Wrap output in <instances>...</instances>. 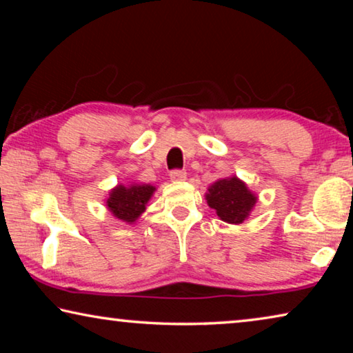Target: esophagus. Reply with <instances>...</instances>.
Masks as SVG:
<instances>
[{
	"label": "esophagus",
	"mask_w": 353,
	"mask_h": 353,
	"mask_svg": "<svg viewBox=\"0 0 353 353\" xmlns=\"http://www.w3.org/2000/svg\"><path fill=\"white\" fill-rule=\"evenodd\" d=\"M170 177L171 181H176V182L185 181V179H187V172H185V170H172L170 172Z\"/></svg>",
	"instance_id": "34e87169"
}]
</instances>
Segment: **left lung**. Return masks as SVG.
Listing matches in <instances>:
<instances>
[{"mask_svg":"<svg viewBox=\"0 0 353 353\" xmlns=\"http://www.w3.org/2000/svg\"><path fill=\"white\" fill-rule=\"evenodd\" d=\"M207 202L218 216L230 224H240L255 205L256 198L240 179H223L208 188Z\"/></svg>","mask_w":353,"mask_h":353,"instance_id":"8db88e82","label":"left lung"}]
</instances>
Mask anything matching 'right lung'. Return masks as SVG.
<instances>
[{"instance_id":"obj_1","label":"right lung","mask_w":353,"mask_h":353,"mask_svg":"<svg viewBox=\"0 0 353 353\" xmlns=\"http://www.w3.org/2000/svg\"><path fill=\"white\" fill-rule=\"evenodd\" d=\"M154 190L152 185H132V187L118 185L115 190H112L110 198L107 199V207L118 219L134 223L145 212L146 202L151 199Z\"/></svg>"}]
</instances>
